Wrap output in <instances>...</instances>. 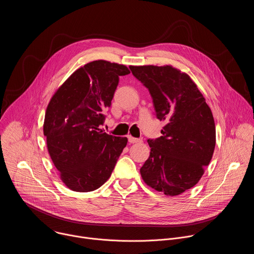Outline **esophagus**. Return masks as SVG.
Returning <instances> with one entry per match:
<instances>
[{"mask_svg":"<svg viewBox=\"0 0 254 254\" xmlns=\"http://www.w3.org/2000/svg\"><path fill=\"white\" fill-rule=\"evenodd\" d=\"M127 138H128V142H130V143H139V142L142 141L140 138H136V137H133L131 135H128Z\"/></svg>","mask_w":254,"mask_h":254,"instance_id":"obj_1","label":"esophagus"}]
</instances>
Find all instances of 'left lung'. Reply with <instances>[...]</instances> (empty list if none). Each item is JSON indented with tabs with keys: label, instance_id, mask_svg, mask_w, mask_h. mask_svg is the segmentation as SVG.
Masks as SVG:
<instances>
[{
	"label": "left lung",
	"instance_id": "8db88e82",
	"mask_svg": "<svg viewBox=\"0 0 254 254\" xmlns=\"http://www.w3.org/2000/svg\"><path fill=\"white\" fill-rule=\"evenodd\" d=\"M153 98L162 135L148 139L149 159L139 172L151 188L177 196L194 187L212 159L216 129L213 115L190 76L170 66H129Z\"/></svg>",
	"mask_w": 254,
	"mask_h": 254
}]
</instances>
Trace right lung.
I'll use <instances>...</instances> for the list:
<instances>
[{
	"label": "right lung",
	"mask_w": 254,
	"mask_h": 254,
	"mask_svg": "<svg viewBox=\"0 0 254 254\" xmlns=\"http://www.w3.org/2000/svg\"><path fill=\"white\" fill-rule=\"evenodd\" d=\"M127 66L96 60L70 75L52 96L43 131L51 160L72 191L90 192L111 177L127 138L103 132L120 76Z\"/></svg>",
	"instance_id": "add662e5"
}]
</instances>
